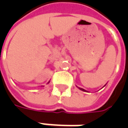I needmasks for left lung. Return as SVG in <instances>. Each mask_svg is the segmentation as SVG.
Returning a JSON list of instances; mask_svg holds the SVG:
<instances>
[{"label":"left lung","mask_w":128,"mask_h":128,"mask_svg":"<svg viewBox=\"0 0 128 128\" xmlns=\"http://www.w3.org/2000/svg\"><path fill=\"white\" fill-rule=\"evenodd\" d=\"M77 88H78V89H80V90H82V91H84V92H88V91L87 90H84V89H83V88H79V87H78V86H76Z\"/></svg>","instance_id":"1"}]
</instances>
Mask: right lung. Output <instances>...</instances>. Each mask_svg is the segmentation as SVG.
I'll list each match as a JSON object with an SVG mask.
<instances>
[{"mask_svg": "<svg viewBox=\"0 0 128 128\" xmlns=\"http://www.w3.org/2000/svg\"><path fill=\"white\" fill-rule=\"evenodd\" d=\"M49 82H50V81H49V82H48V83H49Z\"/></svg>", "mask_w": 128, "mask_h": 128, "instance_id": "add662e5", "label": "right lung"}]
</instances>
